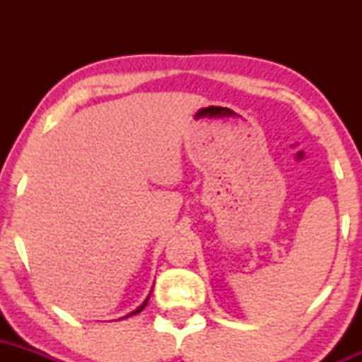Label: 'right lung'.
Returning a JSON list of instances; mask_svg holds the SVG:
<instances>
[{
	"label": "right lung",
	"mask_w": 362,
	"mask_h": 362,
	"mask_svg": "<svg viewBox=\"0 0 362 362\" xmlns=\"http://www.w3.org/2000/svg\"><path fill=\"white\" fill-rule=\"evenodd\" d=\"M148 298H151V296H148ZM148 298H147V299H145V301H144V303H141V305H140V306H138V308H136V310H134V312H131V313H129V315H126V317H131V315H136V313H138V312H141V310H144V308H145V306H147V303H148Z\"/></svg>",
	"instance_id": "add662e5"
}]
</instances>
